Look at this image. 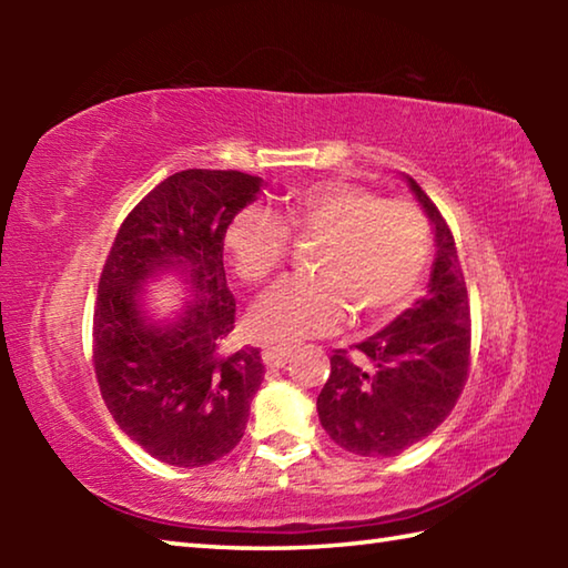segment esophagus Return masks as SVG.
I'll list each match as a JSON object with an SVG mask.
<instances>
[{"mask_svg": "<svg viewBox=\"0 0 568 568\" xmlns=\"http://www.w3.org/2000/svg\"><path fill=\"white\" fill-rule=\"evenodd\" d=\"M261 355H263V363L267 365V368H283V365L291 361L293 351L285 348V345H265Z\"/></svg>", "mask_w": 568, "mask_h": 568, "instance_id": "esophagus-1", "label": "esophagus"}]
</instances>
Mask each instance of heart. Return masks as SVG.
I'll return each instance as SVG.
<instances>
[{
	"label": "heart",
	"mask_w": 568,
	"mask_h": 568,
	"mask_svg": "<svg viewBox=\"0 0 568 568\" xmlns=\"http://www.w3.org/2000/svg\"><path fill=\"white\" fill-rule=\"evenodd\" d=\"M297 237H321L315 277H285L250 307V331L267 343L331 335L355 307L388 318L416 297L430 261V225L410 203H390L353 182H315L283 197V217L245 207L230 220L225 247L237 275L261 283Z\"/></svg>",
	"instance_id": "heart-1"
}]
</instances>
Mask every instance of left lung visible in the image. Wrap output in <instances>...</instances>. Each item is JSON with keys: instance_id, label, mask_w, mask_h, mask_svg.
<instances>
[{"instance_id": "8db88e82", "label": "left lung", "mask_w": 568, "mask_h": 568, "mask_svg": "<svg viewBox=\"0 0 568 568\" xmlns=\"http://www.w3.org/2000/svg\"><path fill=\"white\" fill-rule=\"evenodd\" d=\"M408 185L436 230L428 293L353 353L335 351L318 396L325 434L355 456H398L434 434L468 378L470 305L454 233L418 182Z\"/></svg>"}]
</instances>
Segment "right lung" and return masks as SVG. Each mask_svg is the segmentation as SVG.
Returning <instances> with one entry per match:
<instances>
[{"label": "right lung", "instance_id": "add662e5", "mask_svg": "<svg viewBox=\"0 0 568 568\" xmlns=\"http://www.w3.org/2000/svg\"><path fill=\"white\" fill-rule=\"evenodd\" d=\"M237 170H182L124 217L104 261L92 318V361L104 406L162 464L195 468L245 434L265 365L257 348H227L235 297L223 267L227 223L261 192ZM178 270L196 295L172 324L141 311L148 276Z\"/></svg>", "mask_w": 568, "mask_h": 568}]
</instances>
